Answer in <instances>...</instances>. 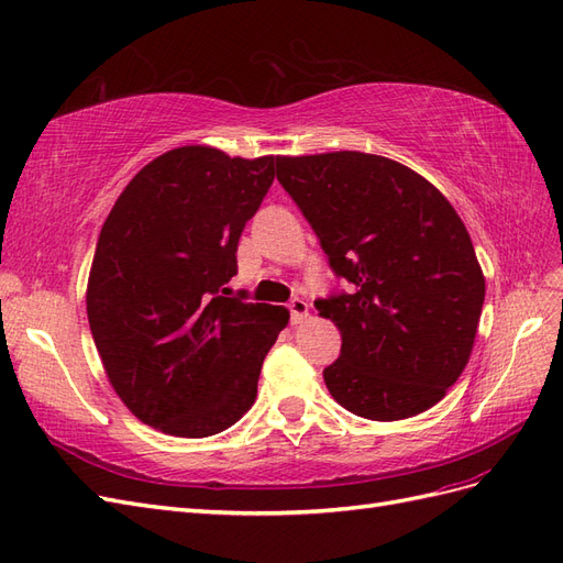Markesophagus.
Segmentation results:
<instances>
[{"instance_id":"34e87169","label":"esophagus","mask_w":563,"mask_h":563,"mask_svg":"<svg viewBox=\"0 0 563 563\" xmlns=\"http://www.w3.org/2000/svg\"><path fill=\"white\" fill-rule=\"evenodd\" d=\"M287 309H290V318H292L295 325L303 323V320L309 318V303L303 301V299H299V297L290 299V303H287Z\"/></svg>"}]
</instances>
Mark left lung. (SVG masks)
Instances as JSON below:
<instances>
[{"instance_id": "8db88e82", "label": "left lung", "mask_w": 563, "mask_h": 563, "mask_svg": "<svg viewBox=\"0 0 563 563\" xmlns=\"http://www.w3.org/2000/svg\"><path fill=\"white\" fill-rule=\"evenodd\" d=\"M278 181L349 292L316 309L342 332L332 398L391 422L437 406L470 363L486 297L472 238L443 192L389 157H278Z\"/></svg>"}]
</instances>
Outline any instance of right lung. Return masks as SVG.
Segmentation results:
<instances>
[{
    "label": "right lung",
    "instance_id": "add662e5",
    "mask_svg": "<svg viewBox=\"0 0 563 563\" xmlns=\"http://www.w3.org/2000/svg\"><path fill=\"white\" fill-rule=\"evenodd\" d=\"M278 157L167 151L126 184L103 223L87 316L106 375L143 424L181 439L229 429L256 398L290 311L223 297L238 240Z\"/></svg>",
    "mask_w": 563,
    "mask_h": 563
}]
</instances>
